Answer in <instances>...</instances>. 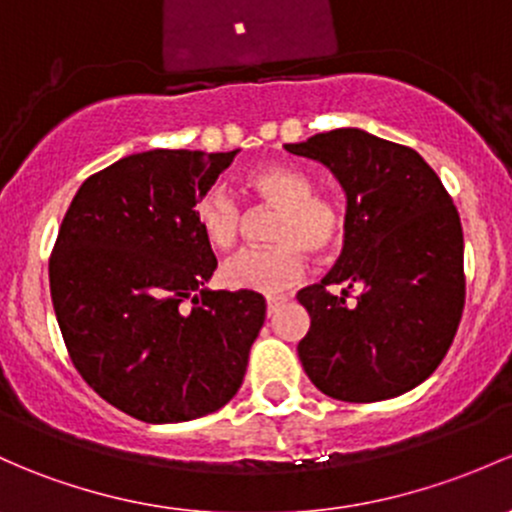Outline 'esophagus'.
Wrapping results in <instances>:
<instances>
[{
  "instance_id": "esophagus-1",
  "label": "esophagus",
  "mask_w": 512,
  "mask_h": 512,
  "mask_svg": "<svg viewBox=\"0 0 512 512\" xmlns=\"http://www.w3.org/2000/svg\"><path fill=\"white\" fill-rule=\"evenodd\" d=\"M287 301H289L287 297H279V294H277V297H267V316L277 314V311L282 309V306L287 304Z\"/></svg>"
}]
</instances>
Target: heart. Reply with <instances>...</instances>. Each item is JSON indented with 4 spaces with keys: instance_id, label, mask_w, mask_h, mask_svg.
<instances>
[{
    "instance_id": "heart-1",
    "label": "heart",
    "mask_w": 512,
    "mask_h": 512,
    "mask_svg": "<svg viewBox=\"0 0 512 512\" xmlns=\"http://www.w3.org/2000/svg\"><path fill=\"white\" fill-rule=\"evenodd\" d=\"M242 184L267 206L277 208L272 220V247L242 250L230 257L220 277L230 289L274 294L299 282L306 272V253L328 255L341 242L343 215L328 196L314 191L311 176L294 164H267L245 174ZM196 223L213 250H230L242 233L245 213L225 188H211L198 198Z\"/></svg>"
}]
</instances>
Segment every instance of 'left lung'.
Returning <instances> with one entry per match:
<instances>
[{
	"mask_svg": "<svg viewBox=\"0 0 512 512\" xmlns=\"http://www.w3.org/2000/svg\"><path fill=\"white\" fill-rule=\"evenodd\" d=\"M284 149L328 166L348 203L336 267L297 294L311 316L297 348L306 375L343 402L412 390L437 370L464 311L454 201L414 149L363 129H331Z\"/></svg>",
	"mask_w": 512,
	"mask_h": 512,
	"instance_id": "1",
	"label": "left lung"
}]
</instances>
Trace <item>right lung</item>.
Returning a JSON list of instances; mask_svg holds the SVG:
<instances>
[{
  "label": "right lung",
  "instance_id": "add662e5",
  "mask_svg": "<svg viewBox=\"0 0 512 512\" xmlns=\"http://www.w3.org/2000/svg\"><path fill=\"white\" fill-rule=\"evenodd\" d=\"M235 154H129L83 181L58 230L48 282L68 355L142 422H188L233 400L265 324L262 294L206 289L218 260L193 208Z\"/></svg>",
  "mask_w": 512,
  "mask_h": 512
}]
</instances>
